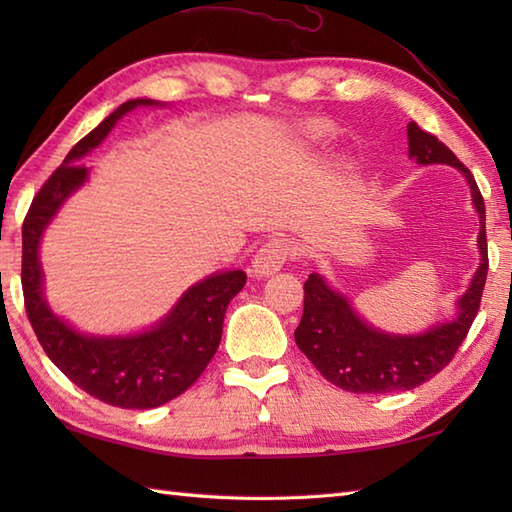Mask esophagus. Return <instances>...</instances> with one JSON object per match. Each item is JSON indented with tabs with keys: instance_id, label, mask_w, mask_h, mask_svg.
Segmentation results:
<instances>
[{
	"instance_id": "34e87169",
	"label": "esophagus",
	"mask_w": 512,
	"mask_h": 512,
	"mask_svg": "<svg viewBox=\"0 0 512 512\" xmlns=\"http://www.w3.org/2000/svg\"><path fill=\"white\" fill-rule=\"evenodd\" d=\"M292 255H295V246H292L290 239H284V237L268 239V242L257 250V255L253 259L255 277H268L277 273V270L284 266Z\"/></svg>"
}]
</instances>
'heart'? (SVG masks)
Wrapping results in <instances>:
<instances>
[{
	"instance_id": "1",
	"label": "heart",
	"mask_w": 512,
	"mask_h": 512,
	"mask_svg": "<svg viewBox=\"0 0 512 512\" xmlns=\"http://www.w3.org/2000/svg\"><path fill=\"white\" fill-rule=\"evenodd\" d=\"M310 132H312V134H314V136H317V134H319V132H321V129H319V127H314V129H310Z\"/></svg>"
}]
</instances>
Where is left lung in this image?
<instances>
[{
	"label": "left lung",
	"mask_w": 512,
	"mask_h": 512,
	"mask_svg": "<svg viewBox=\"0 0 512 512\" xmlns=\"http://www.w3.org/2000/svg\"><path fill=\"white\" fill-rule=\"evenodd\" d=\"M409 156L418 165H451L469 180L473 204L480 213V268L469 290L458 301V317L440 323L424 334H387L374 330L352 310L341 292L332 290L325 279L312 273L303 286V317L295 330L299 350L319 369L325 380L354 394H387L413 389L427 383L447 367L480 310L488 273L486 250V209L473 173L455 158L453 151L416 123L407 125Z\"/></svg>",
	"instance_id": "1"
}]
</instances>
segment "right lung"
Here are the masks:
<instances>
[{"label": "right lung", "mask_w": 512, "mask_h": 512, "mask_svg": "<svg viewBox=\"0 0 512 512\" xmlns=\"http://www.w3.org/2000/svg\"><path fill=\"white\" fill-rule=\"evenodd\" d=\"M151 99L127 101L76 143L43 182L21 228V288L26 314L50 361L76 387L121 409H154L184 394L211 363L222 339L226 306L246 284L244 270L202 279L184 292L156 328L134 336H88L54 314L43 299L39 242L59 206L88 180L81 158L99 147L121 116Z\"/></svg>", "instance_id": "add662e5"}]
</instances>
